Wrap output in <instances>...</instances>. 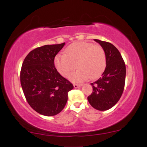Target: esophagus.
Returning <instances> with one entry per match:
<instances>
[{"mask_svg":"<svg viewBox=\"0 0 147 147\" xmlns=\"http://www.w3.org/2000/svg\"><path fill=\"white\" fill-rule=\"evenodd\" d=\"M73 86H74V88H77L82 86V84H74Z\"/></svg>","mask_w":147,"mask_h":147,"instance_id":"esophagus-1","label":"esophagus"}]
</instances>
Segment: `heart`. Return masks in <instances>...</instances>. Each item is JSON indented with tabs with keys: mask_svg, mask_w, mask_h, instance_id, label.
Segmentation results:
<instances>
[{
	"mask_svg": "<svg viewBox=\"0 0 147 147\" xmlns=\"http://www.w3.org/2000/svg\"><path fill=\"white\" fill-rule=\"evenodd\" d=\"M66 54L59 53L55 58V65L63 77L70 76L75 82L90 78L95 79L104 72L106 66V53L102 47L88 42H77L66 49Z\"/></svg>",
	"mask_w": 147,
	"mask_h": 147,
	"instance_id": "obj_1",
	"label": "heart"
}]
</instances>
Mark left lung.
Returning <instances> with one entry per match:
<instances>
[{"label": "left lung", "instance_id": "1", "mask_svg": "<svg viewBox=\"0 0 147 147\" xmlns=\"http://www.w3.org/2000/svg\"><path fill=\"white\" fill-rule=\"evenodd\" d=\"M95 41L104 50L106 58V67L102 77L91 83L92 92L88 100L94 109L106 111L117 104L120 99L126 78V65L120 52L113 45L98 39Z\"/></svg>", "mask_w": 147, "mask_h": 147}]
</instances>
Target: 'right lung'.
<instances>
[{"mask_svg":"<svg viewBox=\"0 0 147 147\" xmlns=\"http://www.w3.org/2000/svg\"><path fill=\"white\" fill-rule=\"evenodd\" d=\"M65 43L38 47L27 55L22 64L21 84L29 105L45 116L57 115L63 109L73 85L59 73L55 57Z\"/></svg>","mask_w":147,"mask_h":147,"instance_id":"add662e5","label":"right lung"}]
</instances>
